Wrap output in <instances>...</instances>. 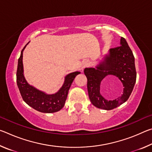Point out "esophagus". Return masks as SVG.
<instances>
[{
    "instance_id": "obj_1",
    "label": "esophagus",
    "mask_w": 152,
    "mask_h": 152,
    "mask_svg": "<svg viewBox=\"0 0 152 152\" xmlns=\"http://www.w3.org/2000/svg\"><path fill=\"white\" fill-rule=\"evenodd\" d=\"M87 65H88V64H84V65L83 66H82V69H83V68H85V67H86L87 66Z\"/></svg>"
}]
</instances>
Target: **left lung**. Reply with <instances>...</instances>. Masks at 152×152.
Instances as JSON below:
<instances>
[{"instance_id": "obj_1", "label": "left lung", "mask_w": 152, "mask_h": 152, "mask_svg": "<svg viewBox=\"0 0 152 152\" xmlns=\"http://www.w3.org/2000/svg\"><path fill=\"white\" fill-rule=\"evenodd\" d=\"M84 72L87 78L90 100L94 106L104 110H111L127 101L135 86L137 72L134 56L125 38H121V45L110 49L109 54L96 69L85 68ZM108 75L117 77L124 87L122 96L113 101L106 100L99 93L100 82Z\"/></svg>"}]
</instances>
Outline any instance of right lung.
Segmentation results:
<instances>
[{
    "label": "right lung",
    "mask_w": 152,
    "mask_h": 152,
    "mask_svg": "<svg viewBox=\"0 0 152 152\" xmlns=\"http://www.w3.org/2000/svg\"><path fill=\"white\" fill-rule=\"evenodd\" d=\"M29 43H27V45ZM23 49L20 58L18 60L17 70V83L20 93L26 103L33 109L42 113H51L57 112L62 109L65 104L71 84L76 76L80 72H75L68 74L61 88L58 92L53 94H46L43 92L36 89L27 83L23 75Z\"/></svg>",
    "instance_id": "obj_1"
}]
</instances>
